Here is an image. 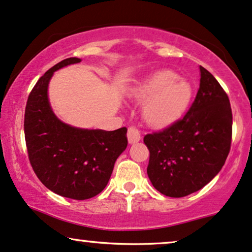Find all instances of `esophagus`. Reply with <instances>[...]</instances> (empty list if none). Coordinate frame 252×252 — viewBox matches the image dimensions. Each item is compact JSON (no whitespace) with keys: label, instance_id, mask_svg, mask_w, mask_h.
Segmentation results:
<instances>
[{"label":"esophagus","instance_id":"34e87169","mask_svg":"<svg viewBox=\"0 0 252 252\" xmlns=\"http://www.w3.org/2000/svg\"><path fill=\"white\" fill-rule=\"evenodd\" d=\"M127 138H128V143L133 145V143L139 142L141 140V134H140L139 129L135 127H129L128 132H127Z\"/></svg>","mask_w":252,"mask_h":252}]
</instances>
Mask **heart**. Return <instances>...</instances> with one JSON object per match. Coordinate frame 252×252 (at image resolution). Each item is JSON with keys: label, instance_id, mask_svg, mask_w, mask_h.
<instances>
[{"label": "heart", "instance_id": "b5f03b06", "mask_svg": "<svg viewBox=\"0 0 252 252\" xmlns=\"http://www.w3.org/2000/svg\"><path fill=\"white\" fill-rule=\"evenodd\" d=\"M142 102V117L149 126L162 128L178 120L190 105L193 89L189 81L170 69H158L139 81L128 91Z\"/></svg>", "mask_w": 252, "mask_h": 252}]
</instances>
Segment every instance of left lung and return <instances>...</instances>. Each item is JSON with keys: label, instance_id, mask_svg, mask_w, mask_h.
Masks as SVG:
<instances>
[{"label": "left lung", "instance_id": "1", "mask_svg": "<svg viewBox=\"0 0 252 252\" xmlns=\"http://www.w3.org/2000/svg\"><path fill=\"white\" fill-rule=\"evenodd\" d=\"M200 86L188 113L161 132L147 134V174L162 194L181 198L208 184L230 150L233 114L229 98L204 67Z\"/></svg>", "mask_w": 252, "mask_h": 252}]
</instances>
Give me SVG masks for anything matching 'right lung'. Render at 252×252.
<instances>
[{
	"instance_id": "add662e5",
	"label": "right lung",
	"mask_w": 252,
	"mask_h": 252,
	"mask_svg": "<svg viewBox=\"0 0 252 252\" xmlns=\"http://www.w3.org/2000/svg\"><path fill=\"white\" fill-rule=\"evenodd\" d=\"M78 62V58H68L39 78L26 103L24 133L29 159L42 184L62 197L86 200L109 183L114 163L127 147V128H78L55 116L48 83L54 71Z\"/></svg>"
}]
</instances>
